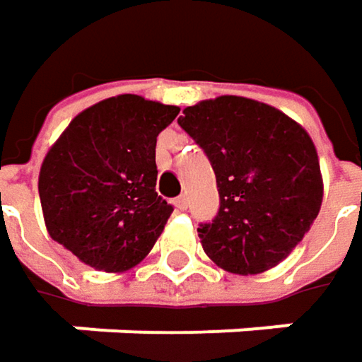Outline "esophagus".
<instances>
[{
  "mask_svg": "<svg viewBox=\"0 0 362 362\" xmlns=\"http://www.w3.org/2000/svg\"><path fill=\"white\" fill-rule=\"evenodd\" d=\"M175 206H177V210H185V208H187V198H185V196H179V198L175 200Z\"/></svg>",
  "mask_w": 362,
  "mask_h": 362,
  "instance_id": "obj_1",
  "label": "esophagus"
}]
</instances>
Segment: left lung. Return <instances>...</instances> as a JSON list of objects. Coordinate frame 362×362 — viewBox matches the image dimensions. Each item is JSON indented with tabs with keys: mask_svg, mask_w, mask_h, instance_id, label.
<instances>
[{
	"mask_svg": "<svg viewBox=\"0 0 362 362\" xmlns=\"http://www.w3.org/2000/svg\"><path fill=\"white\" fill-rule=\"evenodd\" d=\"M179 124L216 175L218 212L198 229L208 258L238 275L279 264L302 242L323 202L310 135L281 110L240 95L189 106Z\"/></svg>",
	"mask_w": 362,
	"mask_h": 362,
	"instance_id": "obj_1",
	"label": "left lung"
}]
</instances>
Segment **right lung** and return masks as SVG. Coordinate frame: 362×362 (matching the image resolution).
<instances>
[{
	"label": "right lung",
	"instance_id": "obj_1",
	"mask_svg": "<svg viewBox=\"0 0 362 362\" xmlns=\"http://www.w3.org/2000/svg\"><path fill=\"white\" fill-rule=\"evenodd\" d=\"M177 114V106L124 93L70 120L39 173L52 240L106 273L148 256L173 212L156 194V137Z\"/></svg>",
	"mask_w": 362,
	"mask_h": 362
}]
</instances>
